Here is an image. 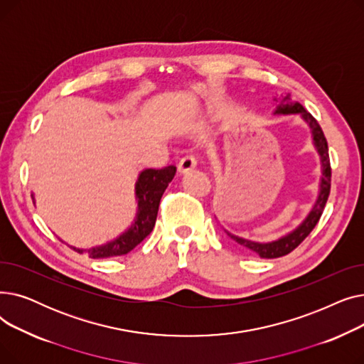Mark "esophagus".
<instances>
[{"label":"esophagus","mask_w":364,"mask_h":364,"mask_svg":"<svg viewBox=\"0 0 364 364\" xmlns=\"http://www.w3.org/2000/svg\"><path fill=\"white\" fill-rule=\"evenodd\" d=\"M196 165H198V161H196L192 155H187V156L181 158V161L178 162L177 169H178L180 174H187L188 171L195 169V168H196Z\"/></svg>","instance_id":"esophagus-1"}]
</instances>
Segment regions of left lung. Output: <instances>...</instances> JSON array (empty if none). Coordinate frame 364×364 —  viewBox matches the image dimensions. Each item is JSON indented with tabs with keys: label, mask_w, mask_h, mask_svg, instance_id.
Listing matches in <instances>:
<instances>
[{
	"label": "left lung",
	"mask_w": 364,
	"mask_h": 364,
	"mask_svg": "<svg viewBox=\"0 0 364 364\" xmlns=\"http://www.w3.org/2000/svg\"><path fill=\"white\" fill-rule=\"evenodd\" d=\"M274 102H276V109L273 114H299L302 121L309 125L311 139H313V146L320 156L321 177L318 183V195L314 205L310 209V213L301 221V224L295 227L294 230L289 232L288 235H284L272 242H255V240L239 237L230 232L224 230L228 237H232L240 246L255 252L261 258H279L292 252L295 247L311 233V230L318 223L323 214L324 205H326L331 193V162H329V153H328V141H326V137H324L318 122L311 117V113L305 110L299 103L291 102L289 95H286V97H283L280 102L274 99Z\"/></svg>",
	"instance_id": "obj_1"
}]
</instances>
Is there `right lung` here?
<instances>
[{
	"mask_svg": "<svg viewBox=\"0 0 364 364\" xmlns=\"http://www.w3.org/2000/svg\"><path fill=\"white\" fill-rule=\"evenodd\" d=\"M176 171L177 168L174 165L165 166L162 169H143L136 181L137 214L132 224L122 235L105 245L94 246L90 247V250H80V247L72 246L73 250L78 251L80 254L87 251L88 255L95 259L125 255L132 251L134 247L150 235L153 227H155L161 198L171 180L174 178ZM32 199L35 200L33 195Z\"/></svg>",
	"mask_w": 364,
	"mask_h": 364,
	"instance_id": "obj_1",
	"label": "right lung"
}]
</instances>
